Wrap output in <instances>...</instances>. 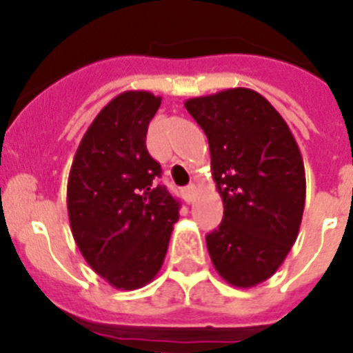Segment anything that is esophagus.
<instances>
[{"label":"esophagus","instance_id":"1","mask_svg":"<svg viewBox=\"0 0 353 353\" xmlns=\"http://www.w3.org/2000/svg\"><path fill=\"white\" fill-rule=\"evenodd\" d=\"M195 193H196L195 184H190V186H186V188H184V199H186V202H188V204H192L193 202V199H195Z\"/></svg>","mask_w":353,"mask_h":353}]
</instances>
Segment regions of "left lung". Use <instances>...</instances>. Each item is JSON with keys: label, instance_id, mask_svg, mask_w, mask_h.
<instances>
[{"label": "left lung", "instance_id": "left-lung-1", "mask_svg": "<svg viewBox=\"0 0 353 353\" xmlns=\"http://www.w3.org/2000/svg\"><path fill=\"white\" fill-rule=\"evenodd\" d=\"M184 107L204 130L223 221L205 236L216 272L239 288L271 278L299 234L306 176L299 145L260 93L232 88L190 98Z\"/></svg>", "mask_w": 353, "mask_h": 353}]
</instances>
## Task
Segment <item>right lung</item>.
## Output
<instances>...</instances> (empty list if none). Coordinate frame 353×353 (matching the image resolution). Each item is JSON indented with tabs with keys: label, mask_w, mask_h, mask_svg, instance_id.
<instances>
[{
	"label": "right lung",
	"mask_w": 353,
	"mask_h": 353,
	"mask_svg": "<svg viewBox=\"0 0 353 353\" xmlns=\"http://www.w3.org/2000/svg\"><path fill=\"white\" fill-rule=\"evenodd\" d=\"M161 103L125 91L94 117L77 148L66 186L72 234L85 262L119 290H137L163 265L179 202L157 184L161 167L145 148Z\"/></svg>",
	"instance_id": "1"
}]
</instances>
